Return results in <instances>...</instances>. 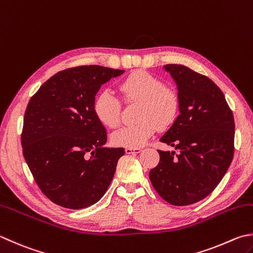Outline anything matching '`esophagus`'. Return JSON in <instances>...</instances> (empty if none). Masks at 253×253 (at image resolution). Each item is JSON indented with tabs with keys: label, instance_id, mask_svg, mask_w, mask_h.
Segmentation results:
<instances>
[{
	"label": "esophagus",
	"instance_id": "1",
	"mask_svg": "<svg viewBox=\"0 0 253 253\" xmlns=\"http://www.w3.org/2000/svg\"><path fill=\"white\" fill-rule=\"evenodd\" d=\"M142 150L140 147H126V154H137L140 153Z\"/></svg>",
	"mask_w": 253,
	"mask_h": 253
}]
</instances>
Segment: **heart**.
<instances>
[{"mask_svg":"<svg viewBox=\"0 0 253 253\" xmlns=\"http://www.w3.org/2000/svg\"><path fill=\"white\" fill-rule=\"evenodd\" d=\"M127 101L141 102L136 125L122 126L111 134L116 146L140 147L154 134L157 127H169L179 113L180 101L174 90L164 87L159 78L145 71H135L120 84ZM92 110L100 123L116 127L120 122V101L111 90L100 91L93 100Z\"/></svg>","mask_w":253,"mask_h":253,"instance_id":"obj_1","label":"heart"}]
</instances>
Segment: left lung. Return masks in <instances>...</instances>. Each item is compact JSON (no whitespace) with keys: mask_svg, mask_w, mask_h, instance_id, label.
<instances>
[{"mask_svg":"<svg viewBox=\"0 0 253 253\" xmlns=\"http://www.w3.org/2000/svg\"><path fill=\"white\" fill-rule=\"evenodd\" d=\"M177 85L179 116L160 141L175 151H159L150 179L160 196L174 206L207 197L220 183L233 157L235 120L226 98L206 76L183 65H165Z\"/></svg>","mask_w":253,"mask_h":253,"instance_id":"8db88e82","label":"left lung"}]
</instances>
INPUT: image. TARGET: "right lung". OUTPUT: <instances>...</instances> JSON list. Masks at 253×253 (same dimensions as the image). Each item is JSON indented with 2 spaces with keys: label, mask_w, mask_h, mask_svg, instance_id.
Wrapping results in <instances>:
<instances>
[{
  "label": "right lung",
  "mask_w": 253,
  "mask_h": 253,
  "mask_svg": "<svg viewBox=\"0 0 253 253\" xmlns=\"http://www.w3.org/2000/svg\"><path fill=\"white\" fill-rule=\"evenodd\" d=\"M123 73L97 65L59 71L28 102L23 155L52 203L82 209L107 192L125 149L104 146L107 132L92 104L101 85Z\"/></svg>",
  "instance_id": "obj_1"
}]
</instances>
